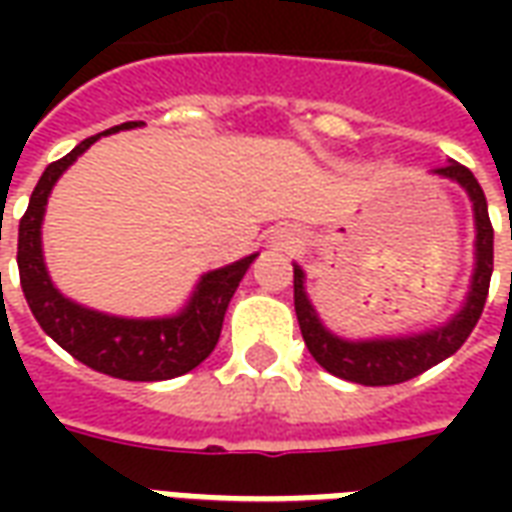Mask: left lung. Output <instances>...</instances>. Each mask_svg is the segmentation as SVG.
<instances>
[{
    "mask_svg": "<svg viewBox=\"0 0 512 512\" xmlns=\"http://www.w3.org/2000/svg\"><path fill=\"white\" fill-rule=\"evenodd\" d=\"M441 178H450L461 183L474 208V227H477V244H474V263L472 290L466 296L463 310L444 323L425 334L414 337H392V340H340L332 332H326V326L318 321V312L304 293V271L293 266V304H296V318H299L301 337L304 345L310 348L315 362L345 381L365 386H389L403 384L408 378L422 376L425 370L444 362L452 356L483 315L485 299H488V285H491V271H494V227L488 219V205L480 183L472 175V169H466L458 161H450L444 167L433 169Z\"/></svg>",
    "mask_w": 512,
    "mask_h": 512,
    "instance_id": "8db88e82",
    "label": "left lung"
}]
</instances>
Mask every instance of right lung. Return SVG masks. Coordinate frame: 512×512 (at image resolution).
Returning a JSON list of instances; mask_svg holds the SVG:
<instances>
[{"mask_svg": "<svg viewBox=\"0 0 512 512\" xmlns=\"http://www.w3.org/2000/svg\"><path fill=\"white\" fill-rule=\"evenodd\" d=\"M142 123H123L104 131L115 134ZM101 136V134H98ZM98 136H90L73 147L68 156L51 161L40 175L38 186L29 197L27 213L18 222V277L29 310L54 343L65 348L73 359L123 381H167L183 376L205 362L219 343L227 304L233 299L238 282L257 255L238 260L233 266L208 271L200 279L186 310L172 318H115L104 312L87 310L76 301L65 299L49 279L43 249H40V224L54 183Z\"/></svg>", "mask_w": 512, "mask_h": 512, "instance_id": "obj_1", "label": "right lung"}]
</instances>
